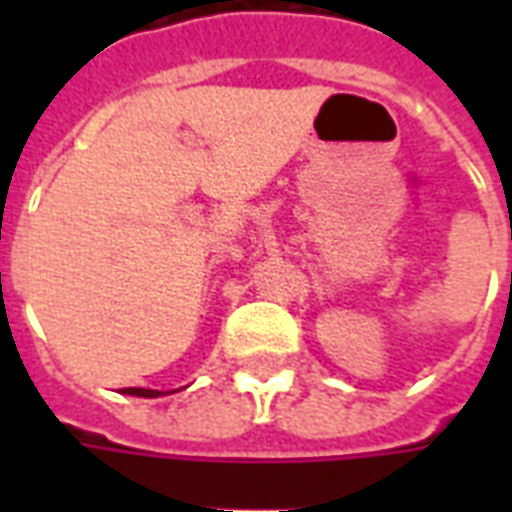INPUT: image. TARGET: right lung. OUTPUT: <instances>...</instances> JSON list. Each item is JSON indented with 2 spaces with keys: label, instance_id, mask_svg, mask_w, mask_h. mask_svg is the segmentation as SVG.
I'll use <instances>...</instances> for the list:
<instances>
[{
  "label": "right lung",
  "instance_id": "add662e5",
  "mask_svg": "<svg viewBox=\"0 0 512 512\" xmlns=\"http://www.w3.org/2000/svg\"><path fill=\"white\" fill-rule=\"evenodd\" d=\"M122 393H130V396H146V398L159 396V390H148V388H124Z\"/></svg>",
  "mask_w": 512,
  "mask_h": 512
}]
</instances>
